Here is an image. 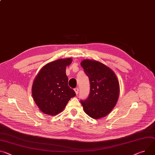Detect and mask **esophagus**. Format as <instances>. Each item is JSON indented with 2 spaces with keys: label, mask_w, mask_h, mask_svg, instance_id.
Segmentation results:
<instances>
[{
  "label": "esophagus",
  "mask_w": 155,
  "mask_h": 155,
  "mask_svg": "<svg viewBox=\"0 0 155 155\" xmlns=\"http://www.w3.org/2000/svg\"><path fill=\"white\" fill-rule=\"evenodd\" d=\"M74 91H75V92L76 94L77 95V94H78V91H79L78 88H75L74 89Z\"/></svg>",
  "instance_id": "obj_1"
}]
</instances>
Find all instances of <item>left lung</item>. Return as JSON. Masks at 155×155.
<instances>
[{"label":"left lung","mask_w":155,"mask_h":155,"mask_svg":"<svg viewBox=\"0 0 155 155\" xmlns=\"http://www.w3.org/2000/svg\"><path fill=\"white\" fill-rule=\"evenodd\" d=\"M88 77L90 91L87 99L81 100L84 111L93 119L106 116L116 104L119 96V83L112 70L96 61L85 59L81 62Z\"/></svg>","instance_id":"8db88e82"}]
</instances>
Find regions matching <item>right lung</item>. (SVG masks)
Returning <instances> with one entry per match:
<instances>
[{
	"label": "right lung",
	"mask_w": 155,
	"mask_h": 155,
	"mask_svg": "<svg viewBox=\"0 0 155 155\" xmlns=\"http://www.w3.org/2000/svg\"><path fill=\"white\" fill-rule=\"evenodd\" d=\"M71 58L50 62L42 68L35 77L32 96L40 110L45 114L55 116L65 107L70 98L76 94L68 85L66 67Z\"/></svg>",
	"instance_id": "obj_1"
}]
</instances>
